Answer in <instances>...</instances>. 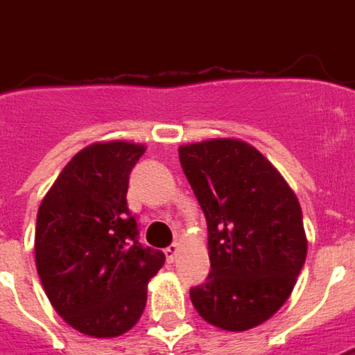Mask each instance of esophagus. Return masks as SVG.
<instances>
[{
	"label": "esophagus",
	"mask_w": 355,
	"mask_h": 355,
	"mask_svg": "<svg viewBox=\"0 0 355 355\" xmlns=\"http://www.w3.org/2000/svg\"><path fill=\"white\" fill-rule=\"evenodd\" d=\"M164 252H166V258H168V261H175L178 254H180V244H172V246H168Z\"/></svg>",
	"instance_id": "obj_1"
}]
</instances>
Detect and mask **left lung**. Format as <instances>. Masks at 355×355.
Here are the masks:
<instances>
[{
	"label": "left lung",
	"instance_id": "8db88e82",
	"mask_svg": "<svg viewBox=\"0 0 355 355\" xmlns=\"http://www.w3.org/2000/svg\"><path fill=\"white\" fill-rule=\"evenodd\" d=\"M183 173L203 209L211 273L189 291L209 324L244 332L272 318L306 258L299 199L260 150L240 139L180 146Z\"/></svg>",
	"mask_w": 355,
	"mask_h": 355
}]
</instances>
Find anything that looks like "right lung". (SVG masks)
<instances>
[{
  "instance_id": "1",
  "label": "right lung",
  "mask_w": 355,
  "mask_h": 355,
  "mask_svg": "<svg viewBox=\"0 0 355 355\" xmlns=\"http://www.w3.org/2000/svg\"><path fill=\"white\" fill-rule=\"evenodd\" d=\"M146 146L101 140L64 166L42 197L35 230L37 272L66 324L116 338L139 322L146 287L166 256L137 240L127 207L128 173Z\"/></svg>"
}]
</instances>
